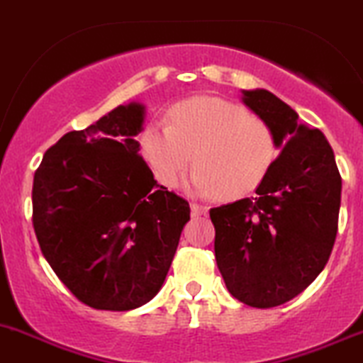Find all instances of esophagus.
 Returning a JSON list of instances; mask_svg holds the SVG:
<instances>
[{"label":"esophagus","instance_id":"esophagus-1","mask_svg":"<svg viewBox=\"0 0 363 363\" xmlns=\"http://www.w3.org/2000/svg\"><path fill=\"white\" fill-rule=\"evenodd\" d=\"M207 211H209V207L203 206V203H191V213L195 214V216H202V214H207Z\"/></svg>","mask_w":363,"mask_h":363}]
</instances>
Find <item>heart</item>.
Returning <instances> with one entry per match:
<instances>
[{"label": "heart", "mask_w": 363, "mask_h": 363, "mask_svg": "<svg viewBox=\"0 0 363 363\" xmlns=\"http://www.w3.org/2000/svg\"><path fill=\"white\" fill-rule=\"evenodd\" d=\"M142 154L163 186L177 184L195 161L186 181L189 193L235 200L262 184L275 164L277 142L269 125L245 108L218 97H193L174 108L172 125H147Z\"/></svg>", "instance_id": "1"}]
</instances>
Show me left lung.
Here are the masks:
<instances>
[{
	"instance_id": "8db88e82",
	"label": "left lung",
	"mask_w": 363,
	"mask_h": 363,
	"mask_svg": "<svg viewBox=\"0 0 363 363\" xmlns=\"http://www.w3.org/2000/svg\"><path fill=\"white\" fill-rule=\"evenodd\" d=\"M242 103L271 128L275 164L252 199L209 211L214 253L228 293L269 308L293 300L325 269L337 235L340 179L319 129L264 88L242 90Z\"/></svg>"
}]
</instances>
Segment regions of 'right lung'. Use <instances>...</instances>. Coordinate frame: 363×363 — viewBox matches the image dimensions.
Returning <instances> with one entry per match:
<instances>
[{
    "instance_id": "1",
    "label": "right lung",
    "mask_w": 363,
    "mask_h": 363,
    "mask_svg": "<svg viewBox=\"0 0 363 363\" xmlns=\"http://www.w3.org/2000/svg\"><path fill=\"white\" fill-rule=\"evenodd\" d=\"M145 106L121 104L63 135L33 177V228L67 289L97 311H133L160 293L189 203L140 156Z\"/></svg>"
}]
</instances>
